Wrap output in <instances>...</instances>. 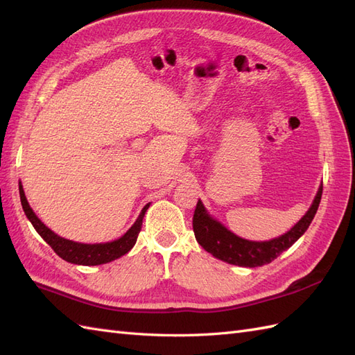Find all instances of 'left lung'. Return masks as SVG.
<instances>
[{"instance_id":"obj_1","label":"left lung","mask_w":355,"mask_h":355,"mask_svg":"<svg viewBox=\"0 0 355 355\" xmlns=\"http://www.w3.org/2000/svg\"><path fill=\"white\" fill-rule=\"evenodd\" d=\"M321 194H323V184L320 185L317 196L304 218L282 237L270 241H249L237 237L220 222L213 219L200 200L194 211V219H192V228H194L198 244L218 259L247 268L262 266L271 263L288 247H292L300 239V235H304L315 216Z\"/></svg>"}]
</instances>
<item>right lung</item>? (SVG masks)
Returning <instances> with one entry per match:
<instances>
[{
  "mask_svg": "<svg viewBox=\"0 0 355 355\" xmlns=\"http://www.w3.org/2000/svg\"><path fill=\"white\" fill-rule=\"evenodd\" d=\"M19 194H20V202H22L24 211L26 214V218L32 223V227L35 228V231L41 235L42 240H44L58 256H60L63 261H67L69 263L75 265H85V266H92V265H102V263H108L111 261L118 259L123 254L128 253L133 245L136 244L137 235L142 230V220L145 216V211L149 207V202L142 209L139 218L133 223V227L128 230L121 239L110 241V243H99V244H84V243H75L67 239L59 237L58 234L53 232L50 228H47L44 223H42L34 210L31 209L29 202L25 197L24 187L19 182Z\"/></svg>",
  "mask_w": 355,
  "mask_h": 355,
  "instance_id": "add662e5",
  "label": "right lung"
}]
</instances>
